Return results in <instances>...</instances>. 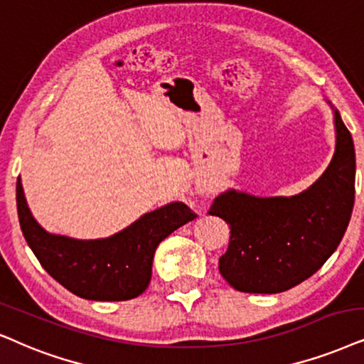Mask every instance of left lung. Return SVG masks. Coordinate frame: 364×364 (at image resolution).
I'll list each match as a JSON object with an SVG mask.
<instances>
[{
    "mask_svg": "<svg viewBox=\"0 0 364 364\" xmlns=\"http://www.w3.org/2000/svg\"><path fill=\"white\" fill-rule=\"evenodd\" d=\"M334 114L336 148L324 173L294 196H255L230 190L208 213L230 225L220 274L240 292L279 294L304 282L334 254L354 205L356 156L351 132Z\"/></svg>",
    "mask_w": 364,
    "mask_h": 364,
    "instance_id": "8db88e82",
    "label": "left lung"
}]
</instances>
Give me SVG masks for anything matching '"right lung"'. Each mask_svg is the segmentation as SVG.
<instances>
[{
  "instance_id": "obj_1",
  "label": "right lung",
  "mask_w": 364,
  "mask_h": 364,
  "mask_svg": "<svg viewBox=\"0 0 364 364\" xmlns=\"http://www.w3.org/2000/svg\"><path fill=\"white\" fill-rule=\"evenodd\" d=\"M16 206L23 237L41 267L67 291L89 301H129L141 296L151 282L159 243L196 218L185 203L171 201L110 237L80 240L55 235L31 215L20 176Z\"/></svg>"
}]
</instances>
